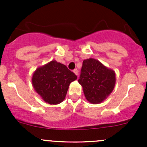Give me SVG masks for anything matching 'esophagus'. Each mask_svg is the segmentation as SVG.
Returning <instances> with one entry per match:
<instances>
[{
	"label": "esophagus",
	"mask_w": 147,
	"mask_h": 147,
	"mask_svg": "<svg viewBox=\"0 0 147 147\" xmlns=\"http://www.w3.org/2000/svg\"><path fill=\"white\" fill-rule=\"evenodd\" d=\"M73 72L75 74V75H78V69H74Z\"/></svg>",
	"instance_id": "1"
}]
</instances>
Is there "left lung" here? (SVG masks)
<instances>
[{
    "label": "left lung",
    "mask_w": 147,
    "mask_h": 147,
    "mask_svg": "<svg viewBox=\"0 0 147 147\" xmlns=\"http://www.w3.org/2000/svg\"><path fill=\"white\" fill-rule=\"evenodd\" d=\"M78 82L88 102L99 104L113 91L116 82L115 72L93 58L84 60Z\"/></svg>",
    "instance_id": "obj_1"
}]
</instances>
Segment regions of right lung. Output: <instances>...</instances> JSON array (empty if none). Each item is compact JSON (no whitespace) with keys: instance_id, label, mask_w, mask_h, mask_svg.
<instances>
[{"instance_id":"add662e5","label":"right lung","mask_w":147,"mask_h":147,"mask_svg":"<svg viewBox=\"0 0 147 147\" xmlns=\"http://www.w3.org/2000/svg\"><path fill=\"white\" fill-rule=\"evenodd\" d=\"M78 77L65 65L52 60L37 68L32 78L34 89L50 105H57L65 100L69 85Z\"/></svg>"}]
</instances>
